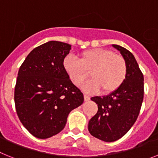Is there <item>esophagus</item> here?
Listing matches in <instances>:
<instances>
[{
	"mask_svg": "<svg viewBox=\"0 0 158 158\" xmlns=\"http://www.w3.org/2000/svg\"><path fill=\"white\" fill-rule=\"evenodd\" d=\"M83 96H84V100L86 101V102H87V101H89V100H90V96L89 95L84 94V95Z\"/></svg>",
	"mask_w": 158,
	"mask_h": 158,
	"instance_id": "34e87169",
	"label": "esophagus"
}]
</instances>
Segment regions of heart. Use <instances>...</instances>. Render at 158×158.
Segmentation results:
<instances>
[{
	"label": "heart",
	"instance_id": "1",
	"mask_svg": "<svg viewBox=\"0 0 158 158\" xmlns=\"http://www.w3.org/2000/svg\"><path fill=\"white\" fill-rule=\"evenodd\" d=\"M63 67L71 83L77 87L87 79L89 72L91 79L83 87L87 93L114 92L121 87L127 75V62L123 56L103 48L82 52L79 60L68 55L63 60Z\"/></svg>",
	"mask_w": 158,
	"mask_h": 158
}]
</instances>
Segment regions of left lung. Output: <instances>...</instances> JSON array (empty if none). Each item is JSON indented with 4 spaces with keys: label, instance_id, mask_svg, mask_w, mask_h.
Wrapping results in <instances>:
<instances>
[{
    "label": "left lung",
    "instance_id": "left-lung-1",
    "mask_svg": "<svg viewBox=\"0 0 158 158\" xmlns=\"http://www.w3.org/2000/svg\"><path fill=\"white\" fill-rule=\"evenodd\" d=\"M112 46L127 62V78L114 92L90 98L98 105V112L88 123L90 134L106 142L117 141L130 130L138 118L144 97L143 74L134 55L123 47Z\"/></svg>",
    "mask_w": 158,
    "mask_h": 158
}]
</instances>
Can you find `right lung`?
<instances>
[{"mask_svg":"<svg viewBox=\"0 0 158 158\" xmlns=\"http://www.w3.org/2000/svg\"><path fill=\"white\" fill-rule=\"evenodd\" d=\"M71 47L60 41L47 42L31 51L19 69L14 91L16 114L35 138L45 139L62 131L70 112L84 101L63 67Z\"/></svg>","mask_w":158,"mask_h":158,"instance_id":"right-lung-1","label":"right lung"}]
</instances>
